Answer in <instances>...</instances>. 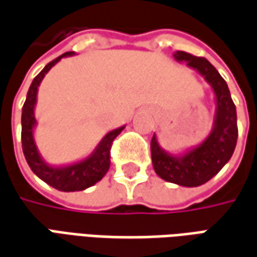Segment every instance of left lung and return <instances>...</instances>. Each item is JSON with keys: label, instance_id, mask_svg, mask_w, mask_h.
Instances as JSON below:
<instances>
[{"label": "left lung", "instance_id": "8db88e82", "mask_svg": "<svg viewBox=\"0 0 257 257\" xmlns=\"http://www.w3.org/2000/svg\"><path fill=\"white\" fill-rule=\"evenodd\" d=\"M173 58L199 72L211 86L215 96L213 128L203 143L178 155L165 151L159 146L157 134H154L151 140L152 166L161 179L185 187H197L214 178L232 157L238 139L236 107L225 79L208 60L185 51H175Z\"/></svg>", "mask_w": 257, "mask_h": 257}]
</instances>
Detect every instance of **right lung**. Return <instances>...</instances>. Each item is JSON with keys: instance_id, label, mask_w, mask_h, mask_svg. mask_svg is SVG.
Returning <instances> with one entry per match:
<instances>
[{"instance_id": "right-lung-1", "label": "right lung", "mask_w": 257, "mask_h": 257, "mask_svg": "<svg viewBox=\"0 0 257 257\" xmlns=\"http://www.w3.org/2000/svg\"><path fill=\"white\" fill-rule=\"evenodd\" d=\"M74 54H75L74 51L64 53L63 56L49 63L37 74L31 84L24 107H22V150H24L26 162L37 178H40L47 185L61 192H81L98 183L110 168L111 143L124 130V125H123L107 133L105 137L100 140L96 148L92 151L91 155H88L86 158L81 159L78 162H74L70 165L54 166L44 161L35 141V128L37 124L36 117H35V106L37 102L39 85L43 81L44 75L50 71L51 67L57 64L61 58L71 57Z\"/></svg>"}]
</instances>
